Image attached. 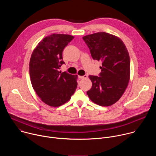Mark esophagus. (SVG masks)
Listing matches in <instances>:
<instances>
[{"mask_svg": "<svg viewBox=\"0 0 156 156\" xmlns=\"http://www.w3.org/2000/svg\"><path fill=\"white\" fill-rule=\"evenodd\" d=\"M87 78V75H83V76H79V78L80 79H86Z\"/></svg>", "mask_w": 156, "mask_h": 156, "instance_id": "obj_1", "label": "esophagus"}]
</instances>
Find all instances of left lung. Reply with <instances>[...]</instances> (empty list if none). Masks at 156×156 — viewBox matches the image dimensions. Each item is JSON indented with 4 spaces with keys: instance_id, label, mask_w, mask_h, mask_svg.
I'll return each mask as SVG.
<instances>
[{
    "instance_id": "left-lung-1",
    "label": "left lung",
    "mask_w": 156,
    "mask_h": 156,
    "mask_svg": "<svg viewBox=\"0 0 156 156\" xmlns=\"http://www.w3.org/2000/svg\"><path fill=\"white\" fill-rule=\"evenodd\" d=\"M83 39L93 58L102 62L99 76H89L92 87L87 94L99 105H112L120 99L129 81L128 50L120 37L107 33H96L83 36Z\"/></svg>"
}]
</instances>
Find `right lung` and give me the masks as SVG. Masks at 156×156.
Listing matches in <instances>:
<instances>
[{
	"label": "right lung",
	"mask_w": 156,
	"mask_h": 156,
	"mask_svg": "<svg viewBox=\"0 0 156 156\" xmlns=\"http://www.w3.org/2000/svg\"><path fill=\"white\" fill-rule=\"evenodd\" d=\"M73 36L53 34L44 37L34 49L30 61V76L34 90L51 107L68 102L77 87L78 76L59 71L64 64L62 52Z\"/></svg>",
	"instance_id": "1"
}]
</instances>
